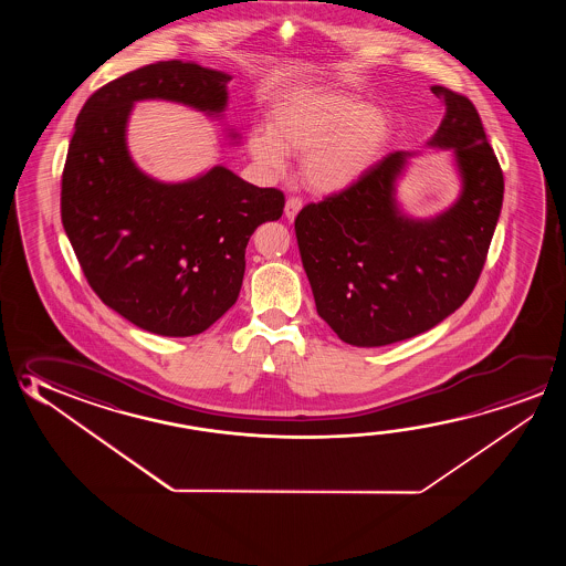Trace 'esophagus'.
I'll return each instance as SVG.
<instances>
[{
  "instance_id": "esophagus-1",
  "label": "esophagus",
  "mask_w": 566,
  "mask_h": 566,
  "mask_svg": "<svg viewBox=\"0 0 566 566\" xmlns=\"http://www.w3.org/2000/svg\"><path fill=\"white\" fill-rule=\"evenodd\" d=\"M302 207H304V203L297 197H290L286 201V207H284V214H286L287 221H294Z\"/></svg>"
}]
</instances>
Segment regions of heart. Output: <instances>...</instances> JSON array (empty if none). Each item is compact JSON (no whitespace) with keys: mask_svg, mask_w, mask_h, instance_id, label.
Here are the masks:
<instances>
[{"mask_svg":"<svg viewBox=\"0 0 566 566\" xmlns=\"http://www.w3.org/2000/svg\"><path fill=\"white\" fill-rule=\"evenodd\" d=\"M389 114L342 91H296L270 112L266 132H252L249 151L259 166L282 171L302 156L300 177L314 193H342L361 181L389 144Z\"/></svg>","mask_w":566,"mask_h":566,"instance_id":"1","label":"heart"}]
</instances>
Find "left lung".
Wrapping results in <instances>:
<instances>
[{
    "label": "left lung",
    "mask_w": 566,
    "mask_h": 566,
    "mask_svg": "<svg viewBox=\"0 0 566 566\" xmlns=\"http://www.w3.org/2000/svg\"><path fill=\"white\" fill-rule=\"evenodd\" d=\"M444 118L427 148L450 149L460 195L442 213L400 209L410 151H395L342 193L297 213L296 239L317 314L342 342L380 347L454 314L482 274L503 203V174L480 114L434 84Z\"/></svg>",
    "instance_id": "8db88e82"
}]
</instances>
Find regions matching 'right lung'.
Here are the masks:
<instances>
[{
    "label": "right lung",
    "instance_id": "1",
    "mask_svg": "<svg viewBox=\"0 0 566 566\" xmlns=\"http://www.w3.org/2000/svg\"><path fill=\"white\" fill-rule=\"evenodd\" d=\"M229 81L223 71L161 61L96 91L76 118L61 186L66 237L96 296L151 334L189 337L223 317L241 292L252 232L284 211L282 191L224 166L166 184L132 159L134 104L167 101L221 118Z\"/></svg>",
    "mask_w": 566,
    "mask_h": 566
}]
</instances>
